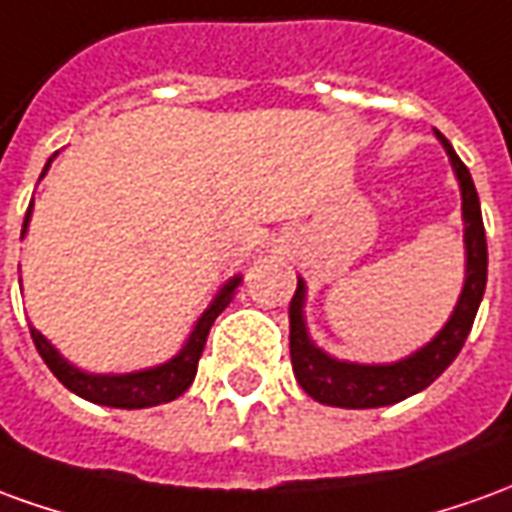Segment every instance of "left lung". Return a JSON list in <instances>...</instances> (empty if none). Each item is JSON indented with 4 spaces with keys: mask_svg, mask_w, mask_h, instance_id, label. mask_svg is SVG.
<instances>
[{
    "mask_svg": "<svg viewBox=\"0 0 512 512\" xmlns=\"http://www.w3.org/2000/svg\"><path fill=\"white\" fill-rule=\"evenodd\" d=\"M441 144L449 152V160L455 166L460 191H463V219H466V285L457 299L452 318L446 321L435 338L421 352L410 355L399 363L388 366H360V363H341L324 355L307 338L305 318H302V302H305V282L299 280L293 293L288 318H291V363L296 382L305 388L316 402L332 407H385L396 405L413 393L424 391L430 382L441 377L452 360L460 355L466 343L474 316L480 310L485 282H488V244H485V224H482L480 196L474 188V180L468 174L466 163L455 155L452 144L438 132Z\"/></svg>",
    "mask_w": 512,
    "mask_h": 512,
    "instance_id": "obj_1",
    "label": "left lung"
}]
</instances>
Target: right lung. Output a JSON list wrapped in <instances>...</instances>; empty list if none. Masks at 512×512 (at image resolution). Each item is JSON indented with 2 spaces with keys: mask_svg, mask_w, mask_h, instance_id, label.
Here are the masks:
<instances>
[{
  "mask_svg": "<svg viewBox=\"0 0 512 512\" xmlns=\"http://www.w3.org/2000/svg\"><path fill=\"white\" fill-rule=\"evenodd\" d=\"M52 163V160H49ZM49 163L44 166V174L49 169ZM41 174V177H44ZM30 210L32 205L27 207V216H24V230L21 235L27 232V221H30ZM241 277H232L224 288L219 291V296L213 299V305L207 307L202 318L196 321L194 332L188 343L182 346V352L177 357H171L169 363L155 368H146V371H135V374H85L80 368H74L66 360L60 357L52 343L46 341L41 332L32 327V343L38 349V355L44 357V363L49 366V371L55 374L57 380L63 382L71 393H77L82 399L88 402H96V405H107V407H124V410H138V407H155L163 405V402H171L177 399L180 393L188 391V385L194 382L196 377V366H199V357L205 352L207 335H210V327L213 321L219 318V313L224 307L230 305L232 293L238 288Z\"/></svg>",
  "mask_w": 512,
  "mask_h": 512,
  "instance_id": "1",
  "label": "right lung"
}]
</instances>
